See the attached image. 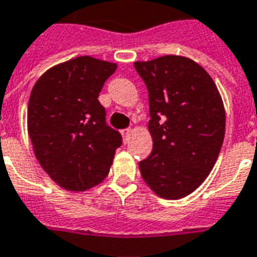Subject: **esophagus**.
<instances>
[{
	"label": "esophagus",
	"instance_id": "esophagus-1",
	"mask_svg": "<svg viewBox=\"0 0 257 257\" xmlns=\"http://www.w3.org/2000/svg\"><path fill=\"white\" fill-rule=\"evenodd\" d=\"M131 132H132V129H129V128L123 131L122 135H123V139H125V140H126V139L129 138V135H131Z\"/></svg>",
	"mask_w": 257,
	"mask_h": 257
}]
</instances>
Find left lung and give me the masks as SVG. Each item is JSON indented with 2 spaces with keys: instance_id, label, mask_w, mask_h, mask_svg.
<instances>
[{
  "instance_id": "8db88e82",
  "label": "left lung",
  "mask_w": 257,
  "mask_h": 257,
  "mask_svg": "<svg viewBox=\"0 0 257 257\" xmlns=\"http://www.w3.org/2000/svg\"><path fill=\"white\" fill-rule=\"evenodd\" d=\"M148 90L154 147L139 162L148 187L163 199L195 191L215 165L225 138V110L211 76L195 61L163 56L135 62Z\"/></svg>"
}]
</instances>
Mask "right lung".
Returning <instances> with one entry per match:
<instances>
[{"label":"right lung","instance_id":"add662e5","mask_svg":"<svg viewBox=\"0 0 257 257\" xmlns=\"http://www.w3.org/2000/svg\"><path fill=\"white\" fill-rule=\"evenodd\" d=\"M115 64L77 57L39 77L28 102V135L43 170L68 191H85L109 174L122 136L98 100Z\"/></svg>","mask_w":257,"mask_h":257}]
</instances>
